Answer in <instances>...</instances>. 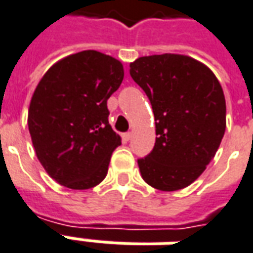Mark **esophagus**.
Returning <instances> with one entry per match:
<instances>
[{"label":"esophagus","instance_id":"1","mask_svg":"<svg viewBox=\"0 0 253 253\" xmlns=\"http://www.w3.org/2000/svg\"><path fill=\"white\" fill-rule=\"evenodd\" d=\"M132 137V134L131 132H125L123 135H122V138H123V141H130Z\"/></svg>","mask_w":253,"mask_h":253}]
</instances>
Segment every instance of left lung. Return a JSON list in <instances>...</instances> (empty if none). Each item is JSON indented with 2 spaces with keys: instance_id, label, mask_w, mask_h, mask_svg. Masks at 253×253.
<instances>
[{
  "instance_id": "8db88e82",
  "label": "left lung",
  "mask_w": 253,
  "mask_h": 253,
  "mask_svg": "<svg viewBox=\"0 0 253 253\" xmlns=\"http://www.w3.org/2000/svg\"><path fill=\"white\" fill-rule=\"evenodd\" d=\"M130 76L150 100L156 119L153 150L138 160L149 186L177 191L190 186L214 159L226 128V103L214 73L180 54L141 57Z\"/></svg>"
}]
</instances>
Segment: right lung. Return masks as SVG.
<instances>
[{"label": "right lung", "instance_id": "1", "mask_svg": "<svg viewBox=\"0 0 253 253\" xmlns=\"http://www.w3.org/2000/svg\"><path fill=\"white\" fill-rule=\"evenodd\" d=\"M118 59L86 50L54 63L38 84L28 110L36 156L52 179L72 190L104 180L121 145L107 100L123 81Z\"/></svg>", "mask_w": 253, "mask_h": 253}]
</instances>
